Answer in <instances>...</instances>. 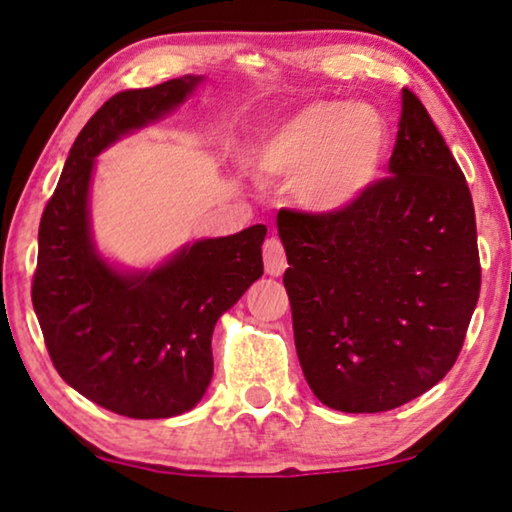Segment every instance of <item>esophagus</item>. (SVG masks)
<instances>
[{"mask_svg":"<svg viewBox=\"0 0 512 512\" xmlns=\"http://www.w3.org/2000/svg\"><path fill=\"white\" fill-rule=\"evenodd\" d=\"M263 261L265 272L272 277H279L286 270V251L279 237H268L263 244Z\"/></svg>","mask_w":512,"mask_h":512,"instance_id":"1","label":"esophagus"}]
</instances>
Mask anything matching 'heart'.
<instances>
[{"label": "heart", "mask_w": 512, "mask_h": 512, "mask_svg": "<svg viewBox=\"0 0 512 512\" xmlns=\"http://www.w3.org/2000/svg\"><path fill=\"white\" fill-rule=\"evenodd\" d=\"M389 146V123L375 104L317 100L265 132L249 167L265 181L293 179L307 212L338 214L375 186Z\"/></svg>", "instance_id": "1"}]
</instances>
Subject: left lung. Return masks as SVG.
Segmentation results:
<instances>
[{"label": "left lung", "instance_id": "left-lung-1", "mask_svg": "<svg viewBox=\"0 0 512 512\" xmlns=\"http://www.w3.org/2000/svg\"><path fill=\"white\" fill-rule=\"evenodd\" d=\"M389 174L345 212L277 214L300 368L340 412L394 410L443 380L480 296L471 191L408 88Z\"/></svg>", "mask_w": 512, "mask_h": 512}]
</instances>
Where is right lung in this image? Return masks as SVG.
I'll use <instances>...</instances> for the list:
<instances>
[{"label": "right lung", "mask_w": 512, "mask_h": 512, "mask_svg": "<svg viewBox=\"0 0 512 512\" xmlns=\"http://www.w3.org/2000/svg\"><path fill=\"white\" fill-rule=\"evenodd\" d=\"M200 81L181 76L104 102L69 149L39 223L32 305L53 366L88 401L132 419L181 415L205 396L216 321L263 275V223L195 242L144 272L116 270L95 251V156L177 109Z\"/></svg>", "instance_id": "1"}]
</instances>
